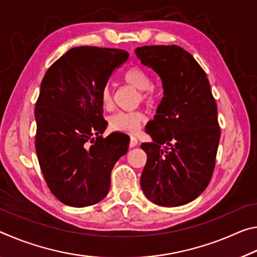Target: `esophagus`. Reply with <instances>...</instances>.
Here are the masks:
<instances>
[{
	"label": "esophagus",
	"instance_id": "obj_1",
	"mask_svg": "<svg viewBox=\"0 0 257 257\" xmlns=\"http://www.w3.org/2000/svg\"><path fill=\"white\" fill-rule=\"evenodd\" d=\"M138 144V141L137 138L135 136H130V142H129V147L130 149H133V147H135Z\"/></svg>",
	"mask_w": 257,
	"mask_h": 257
}]
</instances>
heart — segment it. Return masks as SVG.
<instances>
[{"label":"heart","mask_w":257,"mask_h":257,"mask_svg":"<svg viewBox=\"0 0 257 257\" xmlns=\"http://www.w3.org/2000/svg\"><path fill=\"white\" fill-rule=\"evenodd\" d=\"M122 80L127 85L133 86L134 88L139 90L137 101L143 103H149L153 97V89H152V79L149 73L141 67H132L127 69L122 75ZM101 103L104 108H110L112 106V92L108 86L103 87L101 92ZM144 115L139 111L129 112H116L108 119V125L113 132L135 134L138 132Z\"/></svg>","instance_id":"b5f03b06"}]
</instances>
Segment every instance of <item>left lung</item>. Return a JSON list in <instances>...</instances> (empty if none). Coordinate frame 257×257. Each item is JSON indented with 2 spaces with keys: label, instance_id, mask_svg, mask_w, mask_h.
<instances>
[{
  "label": "left lung",
  "instance_id": "left-lung-1",
  "mask_svg": "<svg viewBox=\"0 0 257 257\" xmlns=\"http://www.w3.org/2000/svg\"><path fill=\"white\" fill-rule=\"evenodd\" d=\"M142 63L162 80L163 97L146 125L152 143H143L147 161L141 186L160 206L194 201L210 182L221 130L205 71L193 55L177 45L136 49Z\"/></svg>",
  "mask_w": 257,
  "mask_h": 257
}]
</instances>
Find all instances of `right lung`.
<instances>
[{
  "label": "right lung",
  "mask_w": 257,
  "mask_h": 257,
  "mask_svg": "<svg viewBox=\"0 0 257 257\" xmlns=\"http://www.w3.org/2000/svg\"><path fill=\"white\" fill-rule=\"evenodd\" d=\"M128 58L123 50L73 47L43 78L35 107V147L47 187L66 205L85 207L102 201L113 167L127 153V135L102 137L107 122L101 92Z\"/></svg>",
  "instance_id": "right-lung-1"
}]
</instances>
